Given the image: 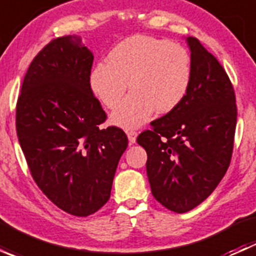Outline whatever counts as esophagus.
Listing matches in <instances>:
<instances>
[{"mask_svg": "<svg viewBox=\"0 0 256 256\" xmlns=\"http://www.w3.org/2000/svg\"><path fill=\"white\" fill-rule=\"evenodd\" d=\"M126 134H128V141H130V144H135L136 138H138V132H136L135 130H128L126 131Z\"/></svg>", "mask_w": 256, "mask_h": 256, "instance_id": "esophagus-1", "label": "esophagus"}]
</instances>
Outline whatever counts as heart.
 <instances>
[{
    "label": "heart",
    "mask_w": 256,
    "mask_h": 256,
    "mask_svg": "<svg viewBox=\"0 0 256 256\" xmlns=\"http://www.w3.org/2000/svg\"><path fill=\"white\" fill-rule=\"evenodd\" d=\"M190 78L192 64L184 47L151 36H134L110 52L108 63L94 66L90 85L105 106L115 109L128 82L132 92L112 114V121L134 128L151 120L154 112H174L187 95Z\"/></svg>",
    "instance_id": "heart-1"
}]
</instances>
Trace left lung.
I'll return each instance as SVG.
<instances>
[{
  "mask_svg": "<svg viewBox=\"0 0 256 256\" xmlns=\"http://www.w3.org/2000/svg\"><path fill=\"white\" fill-rule=\"evenodd\" d=\"M192 78L183 102L138 138L157 202L186 213L203 202L226 174L236 126V92L216 56L188 37Z\"/></svg>",
  "mask_w": 256,
  "mask_h": 256,
  "instance_id": "1",
  "label": "left lung"
}]
</instances>
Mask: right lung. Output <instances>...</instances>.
Masks as SVG:
<instances>
[{"label": "right lung", "mask_w": 256, "mask_h": 256, "mask_svg": "<svg viewBox=\"0 0 256 256\" xmlns=\"http://www.w3.org/2000/svg\"><path fill=\"white\" fill-rule=\"evenodd\" d=\"M94 56L79 37L52 40L30 63L16 108L28 168L49 200L88 216L109 200L128 136L100 128L106 114L90 86Z\"/></svg>", "instance_id": "1"}]
</instances>
